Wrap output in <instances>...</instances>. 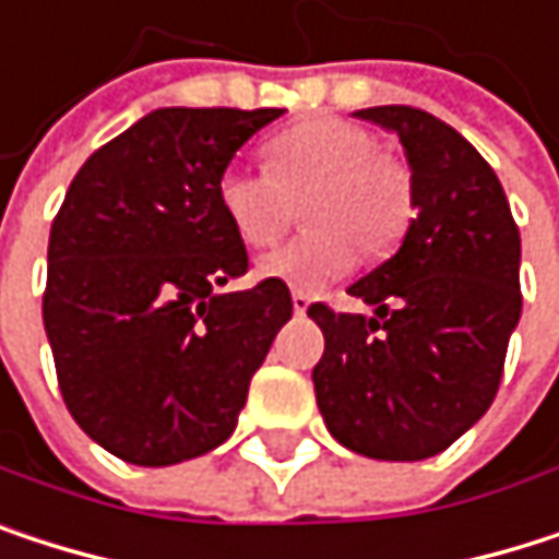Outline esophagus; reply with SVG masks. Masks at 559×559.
<instances>
[{
  "label": "esophagus",
  "instance_id": "34e87169",
  "mask_svg": "<svg viewBox=\"0 0 559 559\" xmlns=\"http://www.w3.org/2000/svg\"><path fill=\"white\" fill-rule=\"evenodd\" d=\"M309 306H312V296L302 293V289H293V309H296V316H302Z\"/></svg>",
  "mask_w": 559,
  "mask_h": 559
}]
</instances>
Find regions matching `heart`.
Returning <instances> with one entry per match:
<instances>
[{
	"label": "heart",
	"instance_id": "b5f03b06",
	"mask_svg": "<svg viewBox=\"0 0 559 559\" xmlns=\"http://www.w3.org/2000/svg\"><path fill=\"white\" fill-rule=\"evenodd\" d=\"M266 168L224 165L214 194L230 230L253 250L270 247L293 221V201L312 224L260 260V276L322 286L348 273L361 253L394 250L417 217L414 175L381 155L368 130L309 117L280 130L263 148Z\"/></svg>",
	"mask_w": 559,
	"mask_h": 559
}]
</instances>
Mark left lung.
<instances>
[{
	"label": "left lung",
	"instance_id": "1",
	"mask_svg": "<svg viewBox=\"0 0 559 559\" xmlns=\"http://www.w3.org/2000/svg\"><path fill=\"white\" fill-rule=\"evenodd\" d=\"M414 171L404 247L348 293L374 319L309 306L325 335L312 371L329 432L358 455L417 462L449 449L491 407L521 319V234L478 148L417 107H368Z\"/></svg>",
	"mask_w": 559,
	"mask_h": 559
}]
</instances>
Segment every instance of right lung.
<instances>
[{"label": "right lung", "mask_w": 559, "mask_h": 559, "mask_svg": "<svg viewBox=\"0 0 559 559\" xmlns=\"http://www.w3.org/2000/svg\"><path fill=\"white\" fill-rule=\"evenodd\" d=\"M280 114L152 110L100 145L64 194L45 332L71 417L123 462L175 465L221 445L293 316L283 280L217 293L247 273V247L214 181Z\"/></svg>", "instance_id": "right-lung-1"}]
</instances>
